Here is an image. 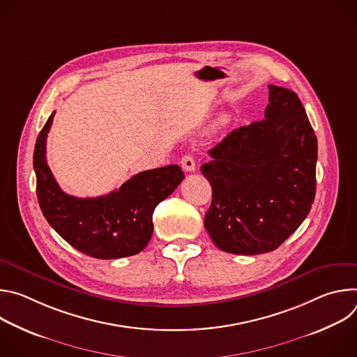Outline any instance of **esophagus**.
I'll list each match as a JSON object with an SVG mask.
<instances>
[{
  "label": "esophagus",
  "instance_id": "esophagus-1",
  "mask_svg": "<svg viewBox=\"0 0 357 357\" xmlns=\"http://www.w3.org/2000/svg\"><path fill=\"white\" fill-rule=\"evenodd\" d=\"M181 165L186 172H193L196 169V162L192 155H183L181 160Z\"/></svg>",
  "mask_w": 357,
  "mask_h": 357
}]
</instances>
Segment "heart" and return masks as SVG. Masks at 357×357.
<instances>
[{
    "label": "heart",
    "instance_id": "obj_1",
    "mask_svg": "<svg viewBox=\"0 0 357 357\" xmlns=\"http://www.w3.org/2000/svg\"><path fill=\"white\" fill-rule=\"evenodd\" d=\"M227 121H229V119H227L226 116H222V117L218 120V127H223V126H226V124H227Z\"/></svg>",
    "mask_w": 357,
    "mask_h": 357
}]
</instances>
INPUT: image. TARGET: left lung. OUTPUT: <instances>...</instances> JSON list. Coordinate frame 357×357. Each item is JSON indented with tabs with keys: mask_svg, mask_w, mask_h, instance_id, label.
Listing matches in <instances>:
<instances>
[{
	"mask_svg": "<svg viewBox=\"0 0 357 357\" xmlns=\"http://www.w3.org/2000/svg\"><path fill=\"white\" fill-rule=\"evenodd\" d=\"M264 120L229 132L200 171L212 185L205 229L222 251L261 254L281 245L315 199L318 141L298 96L268 86Z\"/></svg>",
	"mask_w": 357,
	"mask_h": 357,
	"instance_id": "8db88e82",
	"label": "left lung"
}]
</instances>
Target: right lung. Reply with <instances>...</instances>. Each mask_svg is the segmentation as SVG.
I'll return each instance as SVG.
<instances>
[{"instance_id":"obj_1","label":"right lung","mask_w":357,"mask_h":357,"mask_svg":"<svg viewBox=\"0 0 357 357\" xmlns=\"http://www.w3.org/2000/svg\"><path fill=\"white\" fill-rule=\"evenodd\" d=\"M55 113L40 130L33 169L40 211L56 233L86 256L112 260L134 256L151 240L152 213L185 175L178 165H167L134 175L119 190L98 197H75L65 193L46 162V137Z\"/></svg>"}]
</instances>
